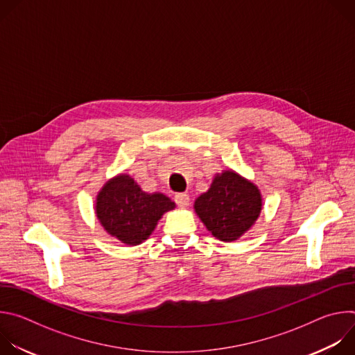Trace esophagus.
<instances>
[{"mask_svg": "<svg viewBox=\"0 0 355 355\" xmlns=\"http://www.w3.org/2000/svg\"><path fill=\"white\" fill-rule=\"evenodd\" d=\"M174 200L180 208H185L189 205V195L185 192H178V193H175Z\"/></svg>", "mask_w": 355, "mask_h": 355, "instance_id": "1", "label": "esophagus"}]
</instances>
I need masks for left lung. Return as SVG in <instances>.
Here are the masks:
<instances>
[{"label":"left lung","instance_id":"obj_1","mask_svg":"<svg viewBox=\"0 0 355 355\" xmlns=\"http://www.w3.org/2000/svg\"><path fill=\"white\" fill-rule=\"evenodd\" d=\"M195 211L216 239L233 241L259 218L261 195L252 182L225 171L214 180L208 192L195 200Z\"/></svg>","mask_w":355,"mask_h":355}]
</instances>
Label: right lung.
<instances>
[{
  "label": "right lung",
  "instance_id": "1",
  "mask_svg": "<svg viewBox=\"0 0 355 355\" xmlns=\"http://www.w3.org/2000/svg\"><path fill=\"white\" fill-rule=\"evenodd\" d=\"M174 208L163 193H144L128 175L111 180L96 198V216L104 229L125 244L136 245L155 230L157 220Z\"/></svg>",
  "mask_w": 355,
  "mask_h": 355
}]
</instances>
